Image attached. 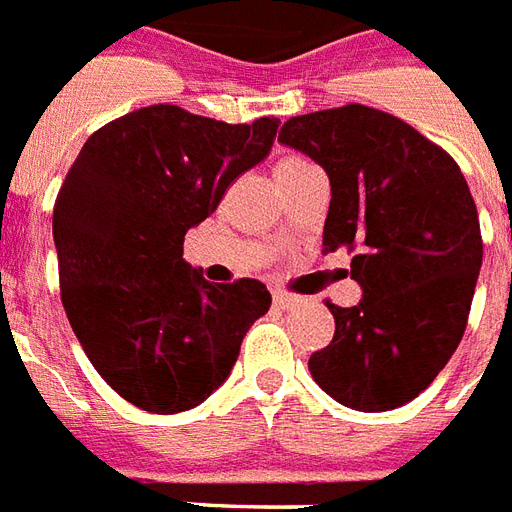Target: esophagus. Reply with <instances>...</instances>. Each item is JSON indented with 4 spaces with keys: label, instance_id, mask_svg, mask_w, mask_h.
<instances>
[{
    "label": "esophagus",
    "instance_id": "1",
    "mask_svg": "<svg viewBox=\"0 0 512 512\" xmlns=\"http://www.w3.org/2000/svg\"><path fill=\"white\" fill-rule=\"evenodd\" d=\"M272 302H275V307H280V310H288V307L297 305L299 297L288 294V291H283V288H275V291H272Z\"/></svg>",
    "mask_w": 512,
    "mask_h": 512
}]
</instances>
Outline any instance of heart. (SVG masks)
I'll return each instance as SVG.
<instances>
[{
	"instance_id": "heart-1",
	"label": "heart",
	"mask_w": 512,
	"mask_h": 512,
	"mask_svg": "<svg viewBox=\"0 0 512 512\" xmlns=\"http://www.w3.org/2000/svg\"><path fill=\"white\" fill-rule=\"evenodd\" d=\"M305 164H310V161L305 159H299V156H283V159L275 164V175H286V172H291V169H299V167H305Z\"/></svg>"
}]
</instances>
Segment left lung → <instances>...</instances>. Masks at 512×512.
<instances>
[{
  "instance_id": "obj_1",
  "label": "left lung",
  "mask_w": 512,
  "mask_h": 512,
  "mask_svg": "<svg viewBox=\"0 0 512 512\" xmlns=\"http://www.w3.org/2000/svg\"><path fill=\"white\" fill-rule=\"evenodd\" d=\"M280 142L332 183L324 253H353L356 307L326 302L332 343L307 361L329 397L361 413L416 399L459 348L483 261L478 207L451 153L367 105L294 115Z\"/></svg>"
}]
</instances>
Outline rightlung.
<instances>
[{
    "mask_svg": "<svg viewBox=\"0 0 512 512\" xmlns=\"http://www.w3.org/2000/svg\"><path fill=\"white\" fill-rule=\"evenodd\" d=\"M278 118L224 124L178 105L96 129L53 205L61 305L94 370L148 413L205 402L267 313L261 280L207 283L183 259L191 226L272 148Z\"/></svg>",
    "mask_w": 512,
    "mask_h": 512,
    "instance_id": "obj_1",
    "label": "right lung"
}]
</instances>
